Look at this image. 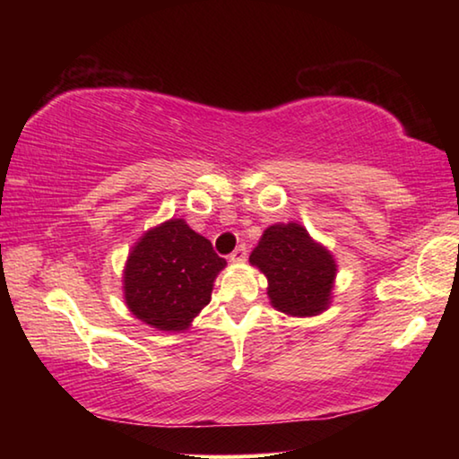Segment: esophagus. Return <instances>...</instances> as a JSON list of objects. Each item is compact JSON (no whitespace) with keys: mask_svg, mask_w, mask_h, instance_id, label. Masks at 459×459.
Listing matches in <instances>:
<instances>
[{"mask_svg":"<svg viewBox=\"0 0 459 459\" xmlns=\"http://www.w3.org/2000/svg\"><path fill=\"white\" fill-rule=\"evenodd\" d=\"M247 247L245 245H238L235 251H232L230 255H229V259L232 261V263H243V261H247Z\"/></svg>","mask_w":459,"mask_h":459,"instance_id":"esophagus-1","label":"esophagus"}]
</instances>
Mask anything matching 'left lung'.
Returning <instances> with one entry per match:
<instances>
[{"label":"left lung","mask_w":459,"mask_h":459,"mask_svg":"<svg viewBox=\"0 0 459 459\" xmlns=\"http://www.w3.org/2000/svg\"><path fill=\"white\" fill-rule=\"evenodd\" d=\"M248 261L265 273L269 298L279 312L316 316L328 307L336 263L299 224H273Z\"/></svg>","instance_id":"1"}]
</instances>
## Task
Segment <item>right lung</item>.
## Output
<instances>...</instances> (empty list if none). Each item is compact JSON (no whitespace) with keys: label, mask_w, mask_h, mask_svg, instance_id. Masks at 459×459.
<instances>
[{"label":"right lung","mask_w":459,"mask_h":459,"mask_svg":"<svg viewBox=\"0 0 459 459\" xmlns=\"http://www.w3.org/2000/svg\"><path fill=\"white\" fill-rule=\"evenodd\" d=\"M227 261L212 243L174 219L145 232L129 253L126 301L139 320L158 330H186L208 301Z\"/></svg>","instance_id":"right-lung-1"}]
</instances>
